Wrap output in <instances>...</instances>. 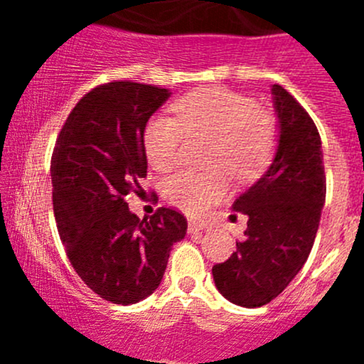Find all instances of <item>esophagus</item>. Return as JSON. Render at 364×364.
<instances>
[{
	"instance_id": "obj_1",
	"label": "esophagus",
	"mask_w": 364,
	"mask_h": 364,
	"mask_svg": "<svg viewBox=\"0 0 364 364\" xmlns=\"http://www.w3.org/2000/svg\"><path fill=\"white\" fill-rule=\"evenodd\" d=\"M205 230V223L204 222H199V220H193L190 218L188 220V232L190 234H199Z\"/></svg>"
}]
</instances>
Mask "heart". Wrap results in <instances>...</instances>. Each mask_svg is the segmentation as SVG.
<instances>
[{"label":"heart","mask_w":364,"mask_h":364,"mask_svg":"<svg viewBox=\"0 0 364 364\" xmlns=\"http://www.w3.org/2000/svg\"><path fill=\"white\" fill-rule=\"evenodd\" d=\"M174 117L155 116L144 130V148L155 171H168L178 164L186 135L215 137L213 167L227 168L237 183H250L269 165L277 148V119L253 98L227 87H200L183 95L172 105ZM223 171L199 174L176 172L165 181V197L176 208L200 215L227 193Z\"/></svg>","instance_id":"b5f03b06"}]
</instances>
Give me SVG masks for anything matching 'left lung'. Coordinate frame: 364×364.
Listing matches in <instances>:
<instances>
[{
    "label": "left lung",
    "instance_id": "obj_1",
    "mask_svg": "<svg viewBox=\"0 0 364 364\" xmlns=\"http://www.w3.org/2000/svg\"><path fill=\"white\" fill-rule=\"evenodd\" d=\"M280 137L266 174L232 204L248 216L237 250L213 266L225 299L257 308L282 294L306 262L326 200L322 142L314 119L280 84H273Z\"/></svg>",
    "mask_w": 364,
    "mask_h": 364
}]
</instances>
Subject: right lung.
<instances>
[{
  "instance_id": "1",
  "label": "right lung",
  "mask_w": 364,
  "mask_h": 364,
  "mask_svg": "<svg viewBox=\"0 0 364 364\" xmlns=\"http://www.w3.org/2000/svg\"><path fill=\"white\" fill-rule=\"evenodd\" d=\"M168 97V90L132 80L93 87L68 114L50 159L54 216L70 264L116 304L153 294L172 245L186 236L188 223L176 209L141 220L127 203L148 174L146 123Z\"/></svg>"
}]
</instances>
